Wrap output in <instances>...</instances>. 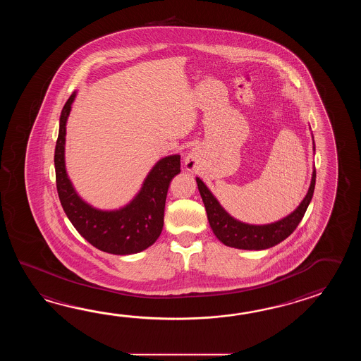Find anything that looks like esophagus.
Masks as SVG:
<instances>
[{
  "label": "esophagus",
  "mask_w": 361,
  "mask_h": 361,
  "mask_svg": "<svg viewBox=\"0 0 361 361\" xmlns=\"http://www.w3.org/2000/svg\"><path fill=\"white\" fill-rule=\"evenodd\" d=\"M197 166V157L196 154H190L185 159V168L188 170H193Z\"/></svg>",
  "instance_id": "esophagus-1"
}]
</instances>
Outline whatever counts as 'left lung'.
Returning <instances> with one entry per match:
<instances>
[{
  "label": "left lung",
  "mask_w": 361,
  "mask_h": 361,
  "mask_svg": "<svg viewBox=\"0 0 361 361\" xmlns=\"http://www.w3.org/2000/svg\"><path fill=\"white\" fill-rule=\"evenodd\" d=\"M196 180L201 199L207 209V221L210 223V227L215 236L219 238L224 245L231 247L244 250H263L284 241L285 238L290 236L298 227L303 215L306 213L307 207L310 205V201L314 196L316 170H314L312 180L306 197L300 202V207L295 209V212H293L292 214L288 215L279 222L266 226H252L233 219L219 205V202L215 200L212 192L207 190V185L202 183V180L199 178Z\"/></svg>",
  "instance_id": "8db88e82"
}]
</instances>
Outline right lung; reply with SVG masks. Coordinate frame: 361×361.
<instances>
[{
	"label": "right lung",
	"instance_id": "obj_1",
	"mask_svg": "<svg viewBox=\"0 0 361 361\" xmlns=\"http://www.w3.org/2000/svg\"><path fill=\"white\" fill-rule=\"evenodd\" d=\"M75 95L73 92L61 109L55 146V179L63 210L78 233L102 252L139 253L152 245L161 233L166 195L171 179L180 173V156H168L157 162L138 196L121 210L102 212L87 205L73 190L64 166L66 123Z\"/></svg>",
	"mask_w": 361,
	"mask_h": 361
}]
</instances>
